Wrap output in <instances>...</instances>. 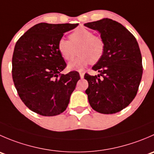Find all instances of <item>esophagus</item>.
<instances>
[{
    "label": "esophagus",
    "mask_w": 154,
    "mask_h": 154,
    "mask_svg": "<svg viewBox=\"0 0 154 154\" xmlns=\"http://www.w3.org/2000/svg\"><path fill=\"white\" fill-rule=\"evenodd\" d=\"M84 74H85V73L83 72V71H80V78H83V77H84Z\"/></svg>",
    "instance_id": "34e87169"
}]
</instances>
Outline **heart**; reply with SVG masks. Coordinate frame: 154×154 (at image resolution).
<instances>
[{
    "mask_svg": "<svg viewBox=\"0 0 154 154\" xmlns=\"http://www.w3.org/2000/svg\"><path fill=\"white\" fill-rule=\"evenodd\" d=\"M57 49L63 58L71 61L77 55L80 56L71 62L68 68L73 70H83L89 63H96L103 57L105 42L100 35H94L92 31L78 27L69 35V40L62 38L59 40Z\"/></svg>",
    "mask_w": 154,
    "mask_h": 154,
    "instance_id": "b5f03b06",
    "label": "heart"
}]
</instances>
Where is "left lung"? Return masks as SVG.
<instances>
[{
	"instance_id": "8db88e82",
	"label": "left lung",
	"mask_w": 154,
	"mask_h": 154,
	"mask_svg": "<svg viewBox=\"0 0 154 154\" xmlns=\"http://www.w3.org/2000/svg\"><path fill=\"white\" fill-rule=\"evenodd\" d=\"M105 42L103 57L92 67L98 75L85 74L90 106L102 114L122 111L133 101L142 77V54L134 35L122 24L109 18L88 22Z\"/></svg>"
}]
</instances>
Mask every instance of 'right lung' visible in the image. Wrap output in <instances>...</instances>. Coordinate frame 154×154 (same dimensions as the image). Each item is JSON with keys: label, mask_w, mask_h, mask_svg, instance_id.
Instances as JSON below:
<instances>
[{"label": "right lung", "mask_w": 154, "mask_h": 154, "mask_svg": "<svg viewBox=\"0 0 154 154\" xmlns=\"http://www.w3.org/2000/svg\"><path fill=\"white\" fill-rule=\"evenodd\" d=\"M78 24L39 23L17 41L12 55L14 85L23 103L43 116L61 114L80 79L77 71L60 74L66 63L57 49L64 32Z\"/></svg>", "instance_id": "1"}]
</instances>
